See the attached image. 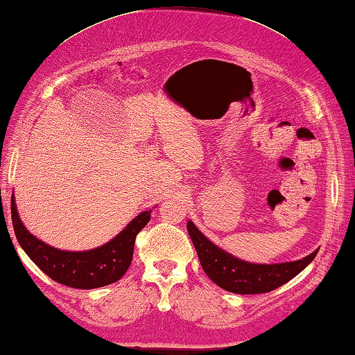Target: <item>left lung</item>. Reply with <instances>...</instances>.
<instances>
[{
	"mask_svg": "<svg viewBox=\"0 0 355 355\" xmlns=\"http://www.w3.org/2000/svg\"><path fill=\"white\" fill-rule=\"evenodd\" d=\"M187 231L206 275L218 287L237 295H257L276 290L300 275L318 254L316 250L295 262L251 263L214 245L193 221L187 223Z\"/></svg>",
	"mask_w": 355,
	"mask_h": 355,
	"instance_id": "left-lung-1",
	"label": "left lung"
}]
</instances>
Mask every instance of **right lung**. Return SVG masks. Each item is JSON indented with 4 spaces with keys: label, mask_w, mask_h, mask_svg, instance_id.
<instances>
[{
    "label": "right lung",
    "mask_w": 355,
    "mask_h": 355,
    "mask_svg": "<svg viewBox=\"0 0 355 355\" xmlns=\"http://www.w3.org/2000/svg\"><path fill=\"white\" fill-rule=\"evenodd\" d=\"M12 225L23 251L53 281L80 290L105 287L120 281L132 262L135 237L151 218V210L135 216L123 231L107 243L89 251H64L34 237L18 215L15 196L10 201Z\"/></svg>",
    "instance_id": "obj_1"
}]
</instances>
